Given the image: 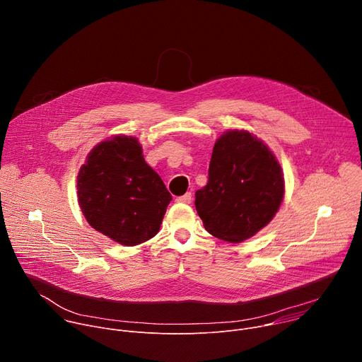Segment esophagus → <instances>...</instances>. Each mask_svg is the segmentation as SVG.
Listing matches in <instances>:
<instances>
[{"instance_id": "esophagus-1", "label": "esophagus", "mask_w": 362, "mask_h": 362, "mask_svg": "<svg viewBox=\"0 0 362 362\" xmlns=\"http://www.w3.org/2000/svg\"><path fill=\"white\" fill-rule=\"evenodd\" d=\"M176 202H179V203H190L192 202V193L190 192H187V193H185L183 196H179V197H176Z\"/></svg>"}]
</instances>
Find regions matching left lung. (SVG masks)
<instances>
[{
	"label": "left lung",
	"mask_w": 362,
	"mask_h": 362,
	"mask_svg": "<svg viewBox=\"0 0 362 362\" xmlns=\"http://www.w3.org/2000/svg\"><path fill=\"white\" fill-rule=\"evenodd\" d=\"M196 211L211 235L243 242L267 226L284 199V175L272 151L245 130L215 143L208 185L196 190Z\"/></svg>",
	"instance_id": "8db88e82"
}]
</instances>
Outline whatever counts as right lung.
I'll list each match as a JSON object with an SVG mask.
<instances>
[{
    "label": "right lung",
    "mask_w": 362,
    "mask_h": 362,
    "mask_svg": "<svg viewBox=\"0 0 362 362\" xmlns=\"http://www.w3.org/2000/svg\"><path fill=\"white\" fill-rule=\"evenodd\" d=\"M80 208L97 232L126 246L160 229L172 200L160 176L143 159L134 137L116 136L88 154L77 177Z\"/></svg>",
    "instance_id": "obj_1"
}]
</instances>
